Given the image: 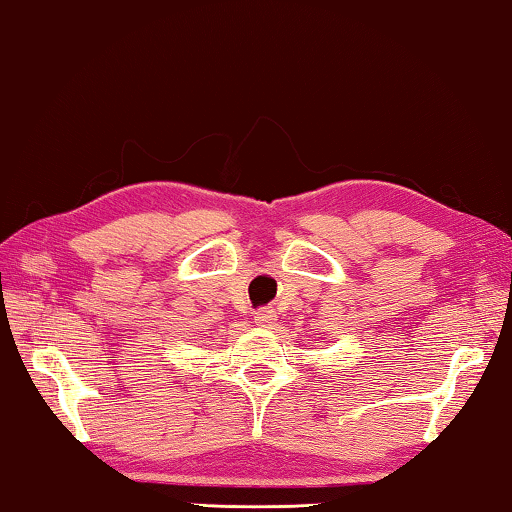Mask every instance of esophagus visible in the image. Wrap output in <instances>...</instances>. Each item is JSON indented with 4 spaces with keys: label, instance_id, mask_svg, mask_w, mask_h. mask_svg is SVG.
Masks as SVG:
<instances>
[{
    "label": "esophagus",
    "instance_id": "esophagus-1",
    "mask_svg": "<svg viewBox=\"0 0 512 512\" xmlns=\"http://www.w3.org/2000/svg\"><path fill=\"white\" fill-rule=\"evenodd\" d=\"M275 318H277V314H275L273 307H262V309H257L255 323L262 325V327H268V325L275 323Z\"/></svg>",
    "mask_w": 512,
    "mask_h": 512
}]
</instances>
